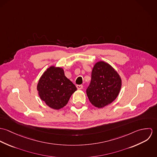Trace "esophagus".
<instances>
[{
    "label": "esophagus",
    "mask_w": 157,
    "mask_h": 157,
    "mask_svg": "<svg viewBox=\"0 0 157 157\" xmlns=\"http://www.w3.org/2000/svg\"><path fill=\"white\" fill-rule=\"evenodd\" d=\"M76 87H77V88L78 90H82L83 88V85H77L76 86Z\"/></svg>",
    "instance_id": "1"
}]
</instances>
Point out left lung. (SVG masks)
I'll return each mask as SVG.
<instances>
[{
  "label": "left lung",
  "mask_w": 157,
  "mask_h": 157,
  "mask_svg": "<svg viewBox=\"0 0 157 157\" xmlns=\"http://www.w3.org/2000/svg\"><path fill=\"white\" fill-rule=\"evenodd\" d=\"M91 75L87 96L93 106L103 108L118 95L122 85L121 77L111 65L104 61L95 63Z\"/></svg>",
  "instance_id": "1"
}]
</instances>
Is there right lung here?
<instances>
[{"instance_id":"right-lung-1","label":"right lung","mask_w":157,"mask_h":157,"mask_svg":"<svg viewBox=\"0 0 157 157\" xmlns=\"http://www.w3.org/2000/svg\"><path fill=\"white\" fill-rule=\"evenodd\" d=\"M37 90L40 98L47 106L59 110L67 105L77 88L65 75L62 67L51 66L40 77Z\"/></svg>"}]
</instances>
